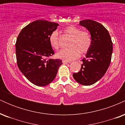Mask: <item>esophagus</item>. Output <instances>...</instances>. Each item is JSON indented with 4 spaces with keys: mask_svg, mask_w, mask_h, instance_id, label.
I'll use <instances>...</instances> for the list:
<instances>
[{
    "mask_svg": "<svg viewBox=\"0 0 125 125\" xmlns=\"http://www.w3.org/2000/svg\"><path fill=\"white\" fill-rule=\"evenodd\" d=\"M62 62L63 64H69L70 63H71V62H67V61H63Z\"/></svg>",
    "mask_w": 125,
    "mask_h": 125,
    "instance_id": "34e87169",
    "label": "esophagus"
}]
</instances>
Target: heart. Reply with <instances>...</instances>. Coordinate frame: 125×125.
Masks as SVG:
<instances>
[{
    "label": "heart",
    "mask_w": 125,
    "mask_h": 125,
    "mask_svg": "<svg viewBox=\"0 0 125 125\" xmlns=\"http://www.w3.org/2000/svg\"><path fill=\"white\" fill-rule=\"evenodd\" d=\"M66 35L71 38L69 42L68 49H62L56 54L57 58L64 61H70L76 59L79 56L86 53L89 50L92 44V38L90 33L87 31H81L75 26H69L64 29ZM49 42L51 46L54 49L59 48L58 33L53 31L50 35Z\"/></svg>",
    "instance_id": "obj_1"
}]
</instances>
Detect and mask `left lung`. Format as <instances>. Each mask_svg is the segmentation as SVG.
<instances>
[{"label": "left lung", "instance_id": "obj_1", "mask_svg": "<svg viewBox=\"0 0 125 125\" xmlns=\"http://www.w3.org/2000/svg\"><path fill=\"white\" fill-rule=\"evenodd\" d=\"M86 28L92 38L91 46L82 61L79 72L73 74L77 82L89 86L99 81L106 72L111 61L113 43L107 29L102 24L90 19L79 21Z\"/></svg>", "mask_w": 125, "mask_h": 125}]
</instances>
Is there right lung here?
<instances>
[{
	"mask_svg": "<svg viewBox=\"0 0 125 125\" xmlns=\"http://www.w3.org/2000/svg\"><path fill=\"white\" fill-rule=\"evenodd\" d=\"M59 25L37 20L21 30L16 40V55L20 71L33 84L45 86L56 77L61 59L48 58L54 54L49 42L52 33Z\"/></svg>",
	"mask_w": 125,
	"mask_h": 125,
	"instance_id": "1",
	"label": "right lung"
}]
</instances>
